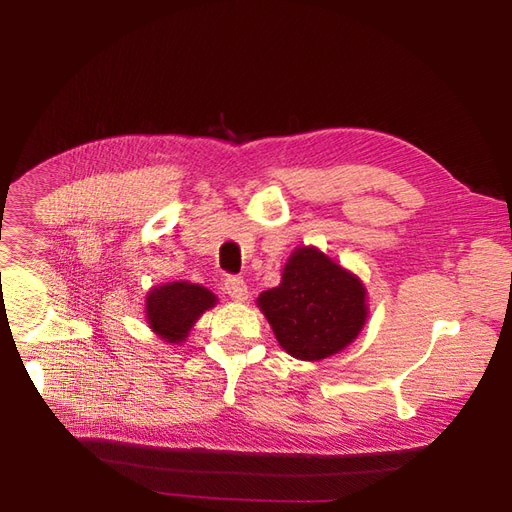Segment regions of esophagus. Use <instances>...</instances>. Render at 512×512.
Masks as SVG:
<instances>
[{"label": "esophagus", "mask_w": 512, "mask_h": 512, "mask_svg": "<svg viewBox=\"0 0 512 512\" xmlns=\"http://www.w3.org/2000/svg\"><path fill=\"white\" fill-rule=\"evenodd\" d=\"M224 290L230 299L235 301H245L250 294H247V284L241 280V277H226Z\"/></svg>", "instance_id": "obj_1"}]
</instances>
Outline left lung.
Wrapping results in <instances>:
<instances>
[{
  "mask_svg": "<svg viewBox=\"0 0 512 512\" xmlns=\"http://www.w3.org/2000/svg\"><path fill=\"white\" fill-rule=\"evenodd\" d=\"M280 346L301 361L344 350L367 318L365 288L314 247H299L284 267L282 284L258 297Z\"/></svg>",
  "mask_w": 512,
  "mask_h": 512,
  "instance_id": "left-lung-1",
  "label": "left lung"
}]
</instances>
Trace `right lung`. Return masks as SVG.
Returning <instances> with one entry per match:
<instances>
[{
    "label": "right lung",
    "mask_w": 512,
    "mask_h": 512,
    "mask_svg": "<svg viewBox=\"0 0 512 512\" xmlns=\"http://www.w3.org/2000/svg\"><path fill=\"white\" fill-rule=\"evenodd\" d=\"M215 305V294L198 284L173 282L149 292L147 322L162 339L179 344L205 309Z\"/></svg>",
    "instance_id": "1"
}]
</instances>
